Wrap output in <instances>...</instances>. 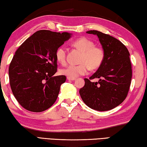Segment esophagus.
Listing matches in <instances>:
<instances>
[{
    "instance_id": "1",
    "label": "esophagus",
    "mask_w": 147,
    "mask_h": 147,
    "mask_svg": "<svg viewBox=\"0 0 147 147\" xmlns=\"http://www.w3.org/2000/svg\"><path fill=\"white\" fill-rule=\"evenodd\" d=\"M67 79H68V80H70V81H74V80H75L76 78H69V77H67Z\"/></svg>"
}]
</instances>
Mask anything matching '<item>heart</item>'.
<instances>
[{"instance_id": "heart-1", "label": "heart", "mask_w": 147, "mask_h": 147, "mask_svg": "<svg viewBox=\"0 0 147 147\" xmlns=\"http://www.w3.org/2000/svg\"><path fill=\"white\" fill-rule=\"evenodd\" d=\"M72 45L79 50L82 54L79 59V64L69 65L62 69V75L75 78L85 75L90 68L97 69L102 66L105 59V51L102 47L96 46L92 40L86 38H80L74 41ZM55 57L58 62L64 64L66 62V52L64 47H60L55 52Z\"/></svg>"}]
</instances>
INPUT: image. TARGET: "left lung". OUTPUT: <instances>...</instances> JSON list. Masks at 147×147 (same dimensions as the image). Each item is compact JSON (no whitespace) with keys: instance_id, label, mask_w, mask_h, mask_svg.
<instances>
[{"instance_id":"obj_1","label":"left lung","mask_w":147,"mask_h":147,"mask_svg":"<svg viewBox=\"0 0 147 147\" xmlns=\"http://www.w3.org/2000/svg\"><path fill=\"white\" fill-rule=\"evenodd\" d=\"M86 33L97 35L105 51V59L96 73L85 78L79 94L88 107L99 111L111 110L126 99L130 86L132 69L129 53L116 38L98 30ZM99 78L98 82L90 80Z\"/></svg>"}]
</instances>
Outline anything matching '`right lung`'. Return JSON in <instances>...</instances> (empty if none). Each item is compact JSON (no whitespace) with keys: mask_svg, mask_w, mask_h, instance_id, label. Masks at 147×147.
<instances>
[{"mask_svg":"<svg viewBox=\"0 0 147 147\" xmlns=\"http://www.w3.org/2000/svg\"><path fill=\"white\" fill-rule=\"evenodd\" d=\"M71 36L68 32L38 30L17 49L9 66L11 91L19 104L32 112H42L54 104L65 76L57 71L55 52Z\"/></svg>","mask_w":147,"mask_h":147,"instance_id":"1","label":"right lung"}]
</instances>
